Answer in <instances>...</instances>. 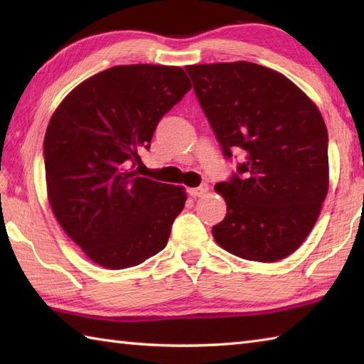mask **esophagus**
I'll list each match as a JSON object with an SVG mask.
<instances>
[{
	"label": "esophagus",
	"instance_id": "obj_1",
	"mask_svg": "<svg viewBox=\"0 0 364 364\" xmlns=\"http://www.w3.org/2000/svg\"><path fill=\"white\" fill-rule=\"evenodd\" d=\"M208 191H210V186H208V184H202V186H198V188L189 189V194L192 197H203L208 194Z\"/></svg>",
	"mask_w": 364,
	"mask_h": 364
}]
</instances>
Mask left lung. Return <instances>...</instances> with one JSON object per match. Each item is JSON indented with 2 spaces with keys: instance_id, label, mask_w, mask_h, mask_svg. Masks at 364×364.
<instances>
[{
  "instance_id": "1",
  "label": "left lung",
  "mask_w": 364,
  "mask_h": 364,
  "mask_svg": "<svg viewBox=\"0 0 364 364\" xmlns=\"http://www.w3.org/2000/svg\"><path fill=\"white\" fill-rule=\"evenodd\" d=\"M223 154L244 162L214 191L227 215L214 241L239 258L274 262L310 235L328 192L327 128L304 90L272 68L245 60L186 65Z\"/></svg>"
}]
</instances>
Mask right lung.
<instances>
[{
    "instance_id": "1",
    "label": "right lung",
    "mask_w": 364,
    "mask_h": 364,
    "mask_svg": "<svg viewBox=\"0 0 364 364\" xmlns=\"http://www.w3.org/2000/svg\"><path fill=\"white\" fill-rule=\"evenodd\" d=\"M191 87L181 67L115 65L78 84L53 112L43 141L46 196L95 264L133 267L167 245L186 191L139 176L133 164Z\"/></svg>"
}]
</instances>
